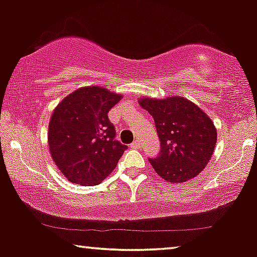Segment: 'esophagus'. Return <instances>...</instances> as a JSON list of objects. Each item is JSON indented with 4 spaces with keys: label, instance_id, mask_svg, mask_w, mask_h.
Returning a JSON list of instances; mask_svg holds the SVG:
<instances>
[{
    "label": "esophagus",
    "instance_id": "1",
    "mask_svg": "<svg viewBox=\"0 0 257 257\" xmlns=\"http://www.w3.org/2000/svg\"><path fill=\"white\" fill-rule=\"evenodd\" d=\"M131 147H132V148H140V147H141V145H140V141H139V140L134 141V142H133V144L131 145Z\"/></svg>",
    "mask_w": 257,
    "mask_h": 257
}]
</instances>
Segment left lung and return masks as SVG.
<instances>
[{
    "label": "left lung",
    "mask_w": 257,
    "mask_h": 257,
    "mask_svg": "<svg viewBox=\"0 0 257 257\" xmlns=\"http://www.w3.org/2000/svg\"><path fill=\"white\" fill-rule=\"evenodd\" d=\"M160 140L158 157L148 159L164 181L182 183L196 177L212 158L217 129L202 110L182 95L164 99L142 98Z\"/></svg>",
    "instance_id": "obj_1"
}]
</instances>
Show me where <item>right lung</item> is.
<instances>
[{"mask_svg": "<svg viewBox=\"0 0 257 257\" xmlns=\"http://www.w3.org/2000/svg\"><path fill=\"white\" fill-rule=\"evenodd\" d=\"M122 95L99 86L67 95L52 112L48 142L51 157L72 183L95 185L109 176L125 145L115 140L107 112Z\"/></svg>", "mask_w": 257, "mask_h": 257, "instance_id": "add662e5", "label": "right lung"}]
</instances>
